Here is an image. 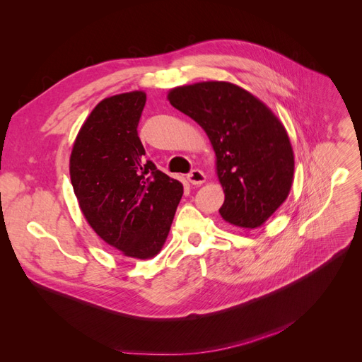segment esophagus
<instances>
[{"instance_id":"esophagus-1","label":"esophagus","mask_w":362,"mask_h":362,"mask_svg":"<svg viewBox=\"0 0 362 362\" xmlns=\"http://www.w3.org/2000/svg\"><path fill=\"white\" fill-rule=\"evenodd\" d=\"M187 180L192 183V185H202L206 182V176L202 170H199V168H195V170H192L189 175H187Z\"/></svg>"}]
</instances>
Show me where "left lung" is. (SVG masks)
<instances>
[{
    "mask_svg": "<svg viewBox=\"0 0 362 362\" xmlns=\"http://www.w3.org/2000/svg\"><path fill=\"white\" fill-rule=\"evenodd\" d=\"M167 99L206 132L224 189L223 218L257 228L285 202L294 180V151L275 113L227 81L172 88Z\"/></svg>",
    "mask_w": 362,
    "mask_h": 362,
    "instance_id": "left-lung-1",
    "label": "left lung"
}]
</instances>
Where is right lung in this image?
Segmentation results:
<instances>
[{"instance_id":"right-lung-1","label":"right lung","mask_w":362,"mask_h":362,"mask_svg":"<svg viewBox=\"0 0 362 362\" xmlns=\"http://www.w3.org/2000/svg\"><path fill=\"white\" fill-rule=\"evenodd\" d=\"M147 94L135 90L103 99L80 128L69 176L80 209L103 242L135 259L160 253L183 185L146 160L138 122Z\"/></svg>"}]
</instances>
